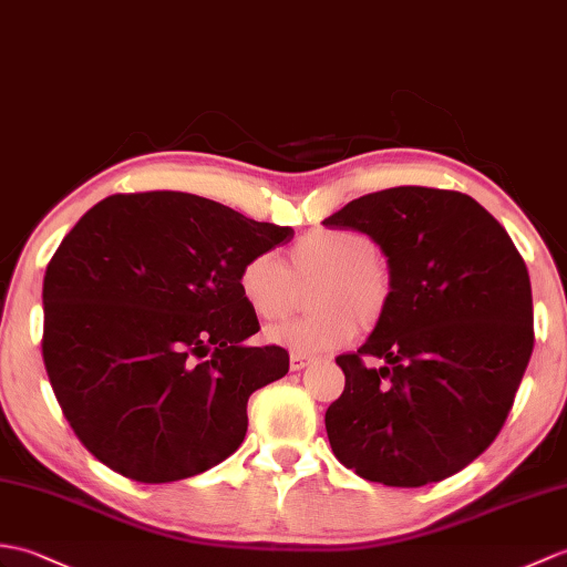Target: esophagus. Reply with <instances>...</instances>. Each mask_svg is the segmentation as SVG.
I'll return each mask as SVG.
<instances>
[{"label": "esophagus", "mask_w": 567, "mask_h": 567, "mask_svg": "<svg viewBox=\"0 0 567 567\" xmlns=\"http://www.w3.org/2000/svg\"><path fill=\"white\" fill-rule=\"evenodd\" d=\"M309 362H311V358H307V354H297V352L289 354V367H292V372L305 370Z\"/></svg>", "instance_id": "34e87169"}]
</instances>
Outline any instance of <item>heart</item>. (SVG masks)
<instances>
[{"label":"heart","instance_id":"1","mask_svg":"<svg viewBox=\"0 0 567 567\" xmlns=\"http://www.w3.org/2000/svg\"><path fill=\"white\" fill-rule=\"evenodd\" d=\"M316 280L305 319L266 328V340L297 354H319L350 343L362 326H377L391 307L393 280L372 236L319 227L287 248L285 268L272 254L246 258L236 292L260 321H278L295 305V285Z\"/></svg>","mask_w":567,"mask_h":567}]
</instances>
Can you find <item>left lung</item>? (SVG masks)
I'll use <instances>...</instances> for the list:
<instances>
[{
	"instance_id": "obj_1",
	"label": "left lung",
	"mask_w": 567,
	"mask_h": 567,
	"mask_svg": "<svg viewBox=\"0 0 567 567\" xmlns=\"http://www.w3.org/2000/svg\"><path fill=\"white\" fill-rule=\"evenodd\" d=\"M372 236L393 299L328 405L336 458L358 476L420 488L454 476L503 430L534 350L532 282L488 209L456 190L399 186L323 219ZM364 357L385 360L374 371Z\"/></svg>"
}]
</instances>
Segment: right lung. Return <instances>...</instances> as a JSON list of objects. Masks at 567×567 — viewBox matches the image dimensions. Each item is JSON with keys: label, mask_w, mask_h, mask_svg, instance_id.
I'll return each instance as SVG.
<instances>
[{"label": "right lung", "mask_w": 567, "mask_h": 567, "mask_svg": "<svg viewBox=\"0 0 567 567\" xmlns=\"http://www.w3.org/2000/svg\"><path fill=\"white\" fill-rule=\"evenodd\" d=\"M295 231L200 195H111L64 236L43 280V362L70 427L140 483L190 478L246 437L248 396L289 354L248 348L246 258Z\"/></svg>", "instance_id": "1"}]
</instances>
